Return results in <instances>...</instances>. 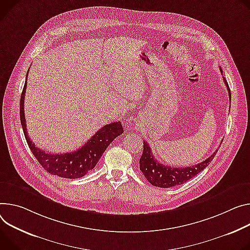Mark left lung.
<instances>
[{
    "label": "left lung",
    "instance_id": "obj_1",
    "mask_svg": "<svg viewBox=\"0 0 250 250\" xmlns=\"http://www.w3.org/2000/svg\"><path fill=\"white\" fill-rule=\"evenodd\" d=\"M223 82L225 83L226 87H228L229 99H231L230 89L224 77ZM216 152L217 150L212 155H210L208 160L195 166L186 167H171L158 163L153 157L148 144L146 142H144V151L140 158V169L152 186L162 188H168L178 185H183L196 174H198L209 165Z\"/></svg>",
    "mask_w": 250,
    "mask_h": 250
}]
</instances>
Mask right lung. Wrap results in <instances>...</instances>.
Instances as JSON below:
<instances>
[{"instance_id":"obj_1","label":"right lung","mask_w":250,"mask_h":250,"mask_svg":"<svg viewBox=\"0 0 250 250\" xmlns=\"http://www.w3.org/2000/svg\"><path fill=\"white\" fill-rule=\"evenodd\" d=\"M29 73V71H28ZM27 73V74H28ZM28 78V76H27ZM27 78L20 101V119L26 141L40 165L49 173L63 178H80L93 169L108 145L124 132L121 122H113L99 129L82 147L72 152L51 153L37 147L27 132L24 102L27 88Z\"/></svg>"}]
</instances>
